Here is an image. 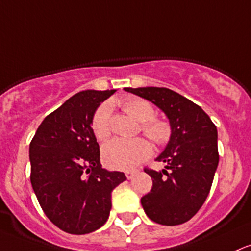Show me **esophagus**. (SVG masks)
I'll return each instance as SVG.
<instances>
[{
	"mask_svg": "<svg viewBox=\"0 0 251 251\" xmlns=\"http://www.w3.org/2000/svg\"><path fill=\"white\" fill-rule=\"evenodd\" d=\"M125 174H126V177H127L128 180H130V178L133 177L134 174H136V172H133V170H127V172H126Z\"/></svg>",
	"mask_w": 251,
	"mask_h": 251,
	"instance_id": "obj_1",
	"label": "esophagus"
}]
</instances>
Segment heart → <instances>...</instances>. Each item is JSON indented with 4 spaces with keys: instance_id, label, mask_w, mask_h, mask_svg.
<instances>
[{
    "instance_id": "1",
    "label": "heart",
    "mask_w": 251,
    "mask_h": 251,
    "mask_svg": "<svg viewBox=\"0 0 251 251\" xmlns=\"http://www.w3.org/2000/svg\"><path fill=\"white\" fill-rule=\"evenodd\" d=\"M127 114L140 121L142 132L157 145H163L169 140L172 127L167 120L155 117V107L142 98H128L121 102ZM96 139L106 140L112 133L111 106L103 103L95 113L92 124ZM150 143L144 138L130 140L114 139L102 149V158L107 167L113 169H131L138 166L151 155Z\"/></svg>"
}]
</instances>
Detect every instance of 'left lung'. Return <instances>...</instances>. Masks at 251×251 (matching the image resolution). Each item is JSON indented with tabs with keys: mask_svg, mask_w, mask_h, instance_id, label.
<instances>
[{
	"mask_svg": "<svg viewBox=\"0 0 251 251\" xmlns=\"http://www.w3.org/2000/svg\"><path fill=\"white\" fill-rule=\"evenodd\" d=\"M126 92L155 103L167 114L172 136L156 161L166 169L144 168L152 188L142 198L151 220L178 225L197 214L210 193L219 162L217 127L201 107L168 88H125Z\"/></svg>",
	"mask_w": 251,
	"mask_h": 251,
	"instance_id": "8db88e82",
	"label": "left lung"
}]
</instances>
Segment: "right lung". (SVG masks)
I'll return each mask as SVG.
<instances>
[{
	"label": "right lung",
	"mask_w": 251,
	"mask_h": 251,
	"mask_svg": "<svg viewBox=\"0 0 251 251\" xmlns=\"http://www.w3.org/2000/svg\"><path fill=\"white\" fill-rule=\"evenodd\" d=\"M83 90L43 120L29 144L31 183L46 217L71 235L100 228L112 208V192L126 180L100 163L94 113L114 94Z\"/></svg>",
	"instance_id": "obj_1"
}]
</instances>
